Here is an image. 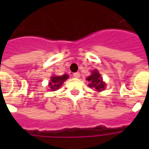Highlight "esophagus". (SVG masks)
<instances>
[{"label":"esophagus","instance_id":"34e87169","mask_svg":"<svg viewBox=\"0 0 149 149\" xmlns=\"http://www.w3.org/2000/svg\"><path fill=\"white\" fill-rule=\"evenodd\" d=\"M73 77L76 78H79L80 77V73L79 72H75V73H73Z\"/></svg>","mask_w":149,"mask_h":149}]
</instances>
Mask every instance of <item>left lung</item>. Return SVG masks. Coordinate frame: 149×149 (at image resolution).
I'll return each mask as SVG.
<instances>
[{"instance_id": "1", "label": "left lung", "mask_w": 149, "mask_h": 149, "mask_svg": "<svg viewBox=\"0 0 149 149\" xmlns=\"http://www.w3.org/2000/svg\"><path fill=\"white\" fill-rule=\"evenodd\" d=\"M86 80L89 82L88 86L95 88L97 92H100L105 88L106 84L103 81L101 76L97 70H93L92 72V74L89 77H88Z\"/></svg>"}]
</instances>
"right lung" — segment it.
I'll list each match as a JSON object with an SVG mask.
<instances>
[{"label": "right lung", "instance_id": "add662e5", "mask_svg": "<svg viewBox=\"0 0 149 149\" xmlns=\"http://www.w3.org/2000/svg\"><path fill=\"white\" fill-rule=\"evenodd\" d=\"M68 78V75L65 74L62 76H52V77L50 78V82L49 83V87L50 88V90L56 91L59 88L61 87L62 84L65 82L67 79Z\"/></svg>", "mask_w": 149, "mask_h": 149}]
</instances>
